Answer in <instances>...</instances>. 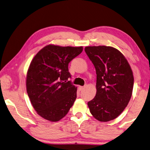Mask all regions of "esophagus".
Returning a JSON list of instances; mask_svg holds the SVG:
<instances>
[{"label":"esophagus","instance_id":"34e87169","mask_svg":"<svg viewBox=\"0 0 150 150\" xmlns=\"http://www.w3.org/2000/svg\"><path fill=\"white\" fill-rule=\"evenodd\" d=\"M79 89H80V91H82V90H83V89H84V86H80L79 87Z\"/></svg>","mask_w":150,"mask_h":150}]
</instances>
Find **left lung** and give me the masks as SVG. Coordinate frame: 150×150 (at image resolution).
I'll return each instance as SVG.
<instances>
[{
	"instance_id": "1",
	"label": "left lung",
	"mask_w": 150,
	"mask_h": 150,
	"mask_svg": "<svg viewBox=\"0 0 150 150\" xmlns=\"http://www.w3.org/2000/svg\"><path fill=\"white\" fill-rule=\"evenodd\" d=\"M84 51L96 72V94L88 102L97 120L109 121L120 115L132 96L134 77L129 63L116 48L87 47Z\"/></svg>"
}]
</instances>
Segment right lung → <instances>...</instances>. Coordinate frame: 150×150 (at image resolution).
I'll list each match as a JSON object with an SVG mask.
<instances>
[{
    "instance_id": "right-lung-1",
    "label": "right lung",
    "mask_w": 150,
    "mask_h": 150,
    "mask_svg": "<svg viewBox=\"0 0 150 150\" xmlns=\"http://www.w3.org/2000/svg\"><path fill=\"white\" fill-rule=\"evenodd\" d=\"M83 47L48 45L33 59L27 74V92L35 111L56 122L68 113L77 98V87L69 79V62Z\"/></svg>"
}]
</instances>
